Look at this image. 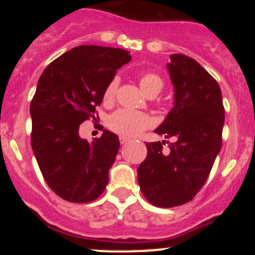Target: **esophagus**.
I'll use <instances>...</instances> for the list:
<instances>
[{
  "instance_id": "esophagus-1",
  "label": "esophagus",
  "mask_w": 255,
  "mask_h": 255,
  "mask_svg": "<svg viewBox=\"0 0 255 255\" xmlns=\"http://www.w3.org/2000/svg\"><path fill=\"white\" fill-rule=\"evenodd\" d=\"M130 141V139H128V137H125V136H120V142H121V145H126L128 144V142Z\"/></svg>"
}]
</instances>
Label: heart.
Listing matches in <instances>:
<instances>
[{"label": "heart", "instance_id": "heart-1", "mask_svg": "<svg viewBox=\"0 0 255 255\" xmlns=\"http://www.w3.org/2000/svg\"><path fill=\"white\" fill-rule=\"evenodd\" d=\"M140 89L147 96H156L163 87V80L156 73L146 72L137 77ZM119 87V79L113 78L103 91L104 103H111L116 97ZM152 125V120L144 113L129 109H120L111 114L108 126L113 131L122 136H136L147 129Z\"/></svg>", "mask_w": 255, "mask_h": 255}]
</instances>
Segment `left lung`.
<instances>
[{
  "label": "left lung",
  "mask_w": 255,
  "mask_h": 255,
  "mask_svg": "<svg viewBox=\"0 0 255 255\" xmlns=\"http://www.w3.org/2000/svg\"><path fill=\"white\" fill-rule=\"evenodd\" d=\"M168 71L175 87L174 108L156 129L174 142H147V156L137 168L144 197L158 207L180 206L206 182L222 147L224 107L222 92L194 58L174 54Z\"/></svg>",
  "instance_id": "obj_1"
}]
</instances>
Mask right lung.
<instances>
[{
  "label": "right lung",
  "instance_id": "1",
  "mask_svg": "<svg viewBox=\"0 0 255 255\" xmlns=\"http://www.w3.org/2000/svg\"><path fill=\"white\" fill-rule=\"evenodd\" d=\"M130 61L129 51L80 45L44 69L31 101V145L40 171L55 194L71 203H90L104 192L120 141L104 129L87 141L84 121L95 119L107 84Z\"/></svg>",
  "mask_w": 255,
  "mask_h": 255
}]
</instances>
